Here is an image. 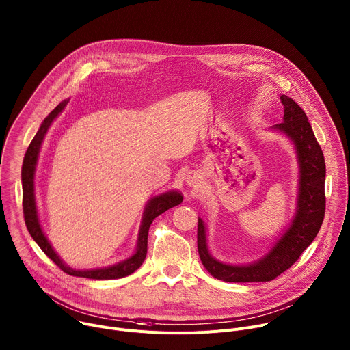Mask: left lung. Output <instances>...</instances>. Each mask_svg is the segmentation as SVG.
Listing matches in <instances>:
<instances>
[{"label": "left lung", "instance_id": "1", "mask_svg": "<svg viewBox=\"0 0 350 350\" xmlns=\"http://www.w3.org/2000/svg\"><path fill=\"white\" fill-rule=\"evenodd\" d=\"M284 122L269 129L285 135L293 144L299 164L296 213L288 229L260 258L247 264H228L211 256L207 226L202 218L198 225V249L208 273L225 282H267L286 271L312 245L321 228L325 213V161L323 150L308 124L304 111L282 94Z\"/></svg>", "mask_w": 350, "mask_h": 350}]
</instances>
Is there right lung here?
<instances>
[{
  "instance_id": "1",
  "label": "right lung",
  "mask_w": 350,
  "mask_h": 350,
  "mask_svg": "<svg viewBox=\"0 0 350 350\" xmlns=\"http://www.w3.org/2000/svg\"><path fill=\"white\" fill-rule=\"evenodd\" d=\"M69 100H64L59 103L49 115L47 118L42 122L40 128H38L36 136L33 137L31 143L27 147V151L23 159L22 165V189H23V215L26 228L29 230L30 237L34 239V242L40 246V249L64 271V273L73 275V277H82L89 280H116V278H124L131 275L132 273L143 264L146 254H147V237H148V228L155 217L165 213L167 210L178 206L182 203L183 196L179 190H168L161 195H157L151 198L143 211L142 224L139 228V235H137V243L136 249L132 256L128 258L101 268H92V269H77L66 265L58 253L51 246L50 241L47 239L44 230L42 228L40 219H38L37 213V204H36V195H34V174H36V165L38 160V154H40L42 143L46 137L47 131L50 129L51 124L55 121L57 116L64 111Z\"/></svg>"
}]
</instances>
